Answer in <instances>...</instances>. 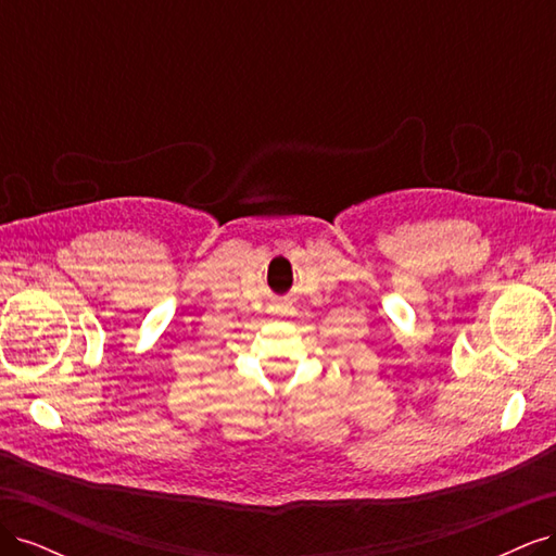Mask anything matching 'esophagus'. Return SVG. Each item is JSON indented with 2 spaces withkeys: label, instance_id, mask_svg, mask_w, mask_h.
I'll list each match as a JSON object with an SVG mask.
<instances>
[{
  "label": "esophagus",
  "instance_id": "obj_1",
  "mask_svg": "<svg viewBox=\"0 0 556 556\" xmlns=\"http://www.w3.org/2000/svg\"><path fill=\"white\" fill-rule=\"evenodd\" d=\"M278 311H280V308H278Z\"/></svg>",
  "mask_w": 556,
  "mask_h": 556
}]
</instances>
